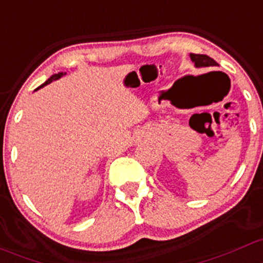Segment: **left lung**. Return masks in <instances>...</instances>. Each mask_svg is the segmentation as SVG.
<instances>
[{"mask_svg":"<svg viewBox=\"0 0 263 263\" xmlns=\"http://www.w3.org/2000/svg\"><path fill=\"white\" fill-rule=\"evenodd\" d=\"M192 63H194V66L196 67H214L219 66L213 59L210 58L207 55H199V53H191L189 55Z\"/></svg>","mask_w":263,"mask_h":263,"instance_id":"left-lung-1","label":"left lung"}]
</instances>
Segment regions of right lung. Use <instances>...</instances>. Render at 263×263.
Returning <instances> with one entry per match:
<instances>
[{
    "label": "right lung",
    "mask_w": 263,
    "mask_h": 263,
    "mask_svg": "<svg viewBox=\"0 0 263 263\" xmlns=\"http://www.w3.org/2000/svg\"><path fill=\"white\" fill-rule=\"evenodd\" d=\"M64 75H66V72H58V74H53V75L51 76V78H49V79H47V80L45 81V83L42 84V85L39 86L37 89H36V90H39V89H41V87H44V86L49 85V84H50V83H52V81H55V80H59V79H60V78H63Z\"/></svg>",
    "instance_id": "1"
}]
</instances>
